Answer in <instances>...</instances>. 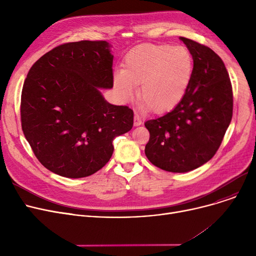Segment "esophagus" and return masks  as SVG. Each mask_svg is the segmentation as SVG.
<instances>
[{
    "mask_svg": "<svg viewBox=\"0 0 256 256\" xmlns=\"http://www.w3.org/2000/svg\"><path fill=\"white\" fill-rule=\"evenodd\" d=\"M142 124V119L141 117L138 115V114H135V116H134V126H139Z\"/></svg>",
    "mask_w": 256,
    "mask_h": 256,
    "instance_id": "esophagus-1",
    "label": "esophagus"
}]
</instances>
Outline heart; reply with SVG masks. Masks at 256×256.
I'll list each match as a JSON object with an SVG mask.
<instances>
[{
	"label": "heart",
	"mask_w": 256,
	"mask_h": 256,
	"mask_svg": "<svg viewBox=\"0 0 256 256\" xmlns=\"http://www.w3.org/2000/svg\"><path fill=\"white\" fill-rule=\"evenodd\" d=\"M124 70L113 74L119 98L128 102L137 96L156 112H166L184 96L193 76V57L182 46L147 44L130 52Z\"/></svg>",
	"instance_id": "obj_1"
}]
</instances>
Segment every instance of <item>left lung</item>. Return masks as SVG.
<instances>
[{
    "instance_id": "8db88e82",
    "label": "left lung",
    "mask_w": 256,
    "mask_h": 256,
    "mask_svg": "<svg viewBox=\"0 0 256 256\" xmlns=\"http://www.w3.org/2000/svg\"><path fill=\"white\" fill-rule=\"evenodd\" d=\"M193 57V76L182 100L162 117L147 120L150 162L184 173L202 166L220 147L232 118V88L222 59L210 48L180 37Z\"/></svg>"
}]
</instances>
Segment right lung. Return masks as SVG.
I'll return each instance as SVG.
<instances>
[{
  "label": "right lung",
  "mask_w": 256,
  "mask_h": 256,
  "mask_svg": "<svg viewBox=\"0 0 256 256\" xmlns=\"http://www.w3.org/2000/svg\"><path fill=\"white\" fill-rule=\"evenodd\" d=\"M112 46L70 42L37 60L22 91L24 135L46 169L68 178L89 176L111 158L113 140L132 130L134 112L106 102L113 87Z\"/></svg>",
  "instance_id": "1"
}]
</instances>
